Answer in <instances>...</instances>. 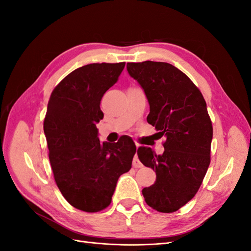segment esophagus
<instances>
[{
	"mask_svg": "<svg viewBox=\"0 0 251 251\" xmlns=\"http://www.w3.org/2000/svg\"><path fill=\"white\" fill-rule=\"evenodd\" d=\"M137 148H138V147H137ZM133 166H134V168H141V166H142V164H141V162L139 161V159H138L137 155H135V157H134V159H133Z\"/></svg>",
	"mask_w": 251,
	"mask_h": 251,
	"instance_id": "34e87169",
	"label": "esophagus"
}]
</instances>
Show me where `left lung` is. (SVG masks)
I'll return each instance as SVG.
<instances>
[{
    "label": "left lung",
    "mask_w": 251,
    "mask_h": 251,
    "mask_svg": "<svg viewBox=\"0 0 251 251\" xmlns=\"http://www.w3.org/2000/svg\"><path fill=\"white\" fill-rule=\"evenodd\" d=\"M150 103L148 123L164 136V151L157 155L140 147L138 158L156 172L153 185L142 189L147 204L170 214L191 201L210 163L212 125L200 90L175 66L147 60L127 63Z\"/></svg>",
    "instance_id": "1"
}]
</instances>
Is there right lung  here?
I'll return each mask as SVG.
<instances>
[{
	"mask_svg": "<svg viewBox=\"0 0 251 251\" xmlns=\"http://www.w3.org/2000/svg\"><path fill=\"white\" fill-rule=\"evenodd\" d=\"M126 63L89 64L75 69L52 91L44 132L55 183L73 207L97 212L111 204L118 178L132 168L136 147L127 136L100 142L96 124L100 100Z\"/></svg>",
	"mask_w": 251,
	"mask_h": 251,
	"instance_id": "add662e5",
	"label": "right lung"
}]
</instances>
